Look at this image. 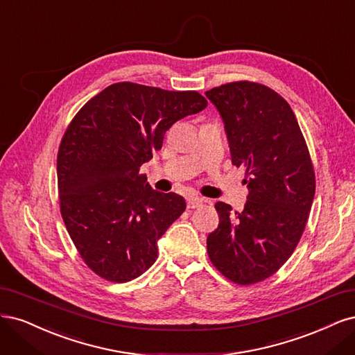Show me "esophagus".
I'll use <instances>...</instances> for the list:
<instances>
[{
    "mask_svg": "<svg viewBox=\"0 0 355 355\" xmlns=\"http://www.w3.org/2000/svg\"><path fill=\"white\" fill-rule=\"evenodd\" d=\"M203 205V199L198 198V196H189L187 198V208L189 209H196L200 208Z\"/></svg>",
    "mask_w": 355,
    "mask_h": 355,
    "instance_id": "obj_1",
    "label": "esophagus"
}]
</instances>
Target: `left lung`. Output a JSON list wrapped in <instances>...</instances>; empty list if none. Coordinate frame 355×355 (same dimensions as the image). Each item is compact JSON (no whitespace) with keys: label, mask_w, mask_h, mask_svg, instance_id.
<instances>
[{"label":"left lung","mask_w":355,"mask_h":355,"mask_svg":"<svg viewBox=\"0 0 355 355\" xmlns=\"http://www.w3.org/2000/svg\"><path fill=\"white\" fill-rule=\"evenodd\" d=\"M224 122L232 164L246 171L242 212L216 202L220 224L207 239L223 276L254 284L272 276L298 245L310 214L315 174L293 110L276 91L237 81L207 91Z\"/></svg>","instance_id":"1"}]
</instances>
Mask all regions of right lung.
<instances>
[{"label":"right lung","mask_w":355,"mask_h":355,"mask_svg":"<svg viewBox=\"0 0 355 355\" xmlns=\"http://www.w3.org/2000/svg\"><path fill=\"white\" fill-rule=\"evenodd\" d=\"M207 106L196 91L118 83L88 100L69 123L57 153L60 212L97 276L125 283L153 266L157 240L186 200L152 190L140 166L161 150L173 123Z\"/></svg>","instance_id":"right-lung-1"}]
</instances>
